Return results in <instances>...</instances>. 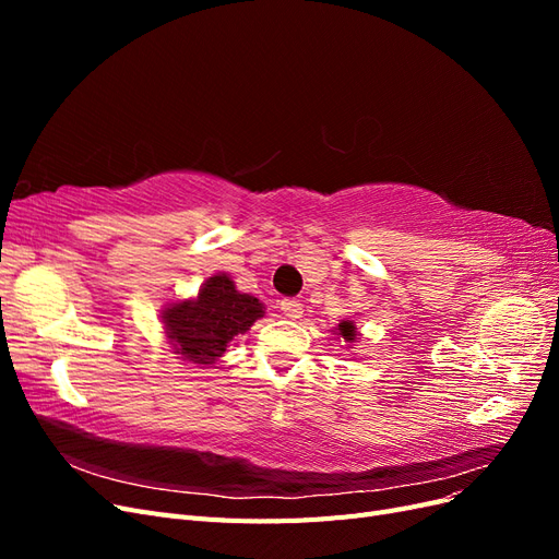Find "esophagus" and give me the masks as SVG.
Instances as JSON below:
<instances>
[{
	"label": "esophagus",
	"mask_w": 559,
	"mask_h": 559,
	"mask_svg": "<svg viewBox=\"0 0 559 559\" xmlns=\"http://www.w3.org/2000/svg\"><path fill=\"white\" fill-rule=\"evenodd\" d=\"M280 310L284 312V317H289V319H300V314H302V302H298V300H280Z\"/></svg>",
	"instance_id": "esophagus-1"
}]
</instances>
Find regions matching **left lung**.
<instances>
[{"label": "left lung", "instance_id": "1", "mask_svg": "<svg viewBox=\"0 0 559 559\" xmlns=\"http://www.w3.org/2000/svg\"><path fill=\"white\" fill-rule=\"evenodd\" d=\"M337 331H341V335L347 343H354V337H357V326H354L352 321H343V324H337Z\"/></svg>", "mask_w": 559, "mask_h": 559}]
</instances>
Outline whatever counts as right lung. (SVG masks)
<instances>
[{
	"instance_id": "add662e5",
	"label": "right lung",
	"mask_w": 559,
	"mask_h": 559,
	"mask_svg": "<svg viewBox=\"0 0 559 559\" xmlns=\"http://www.w3.org/2000/svg\"><path fill=\"white\" fill-rule=\"evenodd\" d=\"M263 302L235 289L226 273L210 277L193 300H179L163 310L165 333L183 361L210 366L238 333L263 317Z\"/></svg>"
}]
</instances>
